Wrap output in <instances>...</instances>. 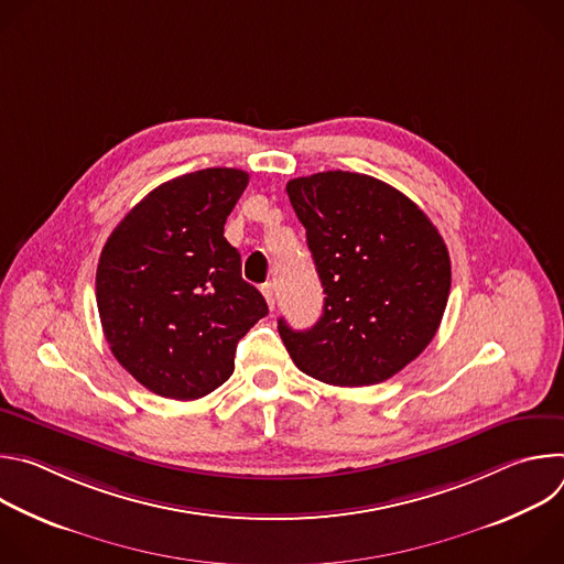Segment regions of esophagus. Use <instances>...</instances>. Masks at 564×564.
<instances>
[{
	"label": "esophagus",
	"instance_id": "obj_1",
	"mask_svg": "<svg viewBox=\"0 0 564 564\" xmlns=\"http://www.w3.org/2000/svg\"><path fill=\"white\" fill-rule=\"evenodd\" d=\"M261 292H263V296H265V301H268L270 310H274V305H276V292H274V283H263V285H261Z\"/></svg>",
	"mask_w": 564,
	"mask_h": 564
}]
</instances>
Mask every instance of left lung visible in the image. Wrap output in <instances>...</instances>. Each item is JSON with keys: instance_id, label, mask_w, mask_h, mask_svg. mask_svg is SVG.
I'll return each instance as SVG.
<instances>
[{"instance_id": "8db88e82", "label": "left lung", "mask_w": 564, "mask_h": 564, "mask_svg": "<svg viewBox=\"0 0 564 564\" xmlns=\"http://www.w3.org/2000/svg\"><path fill=\"white\" fill-rule=\"evenodd\" d=\"M324 285L310 330L279 318L296 368L330 386H372L433 341L451 292L437 227L394 187L355 172H321L285 185Z\"/></svg>"}]
</instances>
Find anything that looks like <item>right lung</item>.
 <instances>
[{"label": "right lung", "mask_w": 564, "mask_h": 564, "mask_svg": "<svg viewBox=\"0 0 564 564\" xmlns=\"http://www.w3.org/2000/svg\"><path fill=\"white\" fill-rule=\"evenodd\" d=\"M250 176L209 167L149 192L111 231L96 296L113 357L160 397L192 401L234 372L236 344L268 314L223 236Z\"/></svg>", "instance_id": "obj_1"}]
</instances>
